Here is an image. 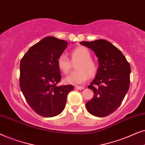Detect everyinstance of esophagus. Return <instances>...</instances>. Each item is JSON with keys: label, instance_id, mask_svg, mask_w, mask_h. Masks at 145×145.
<instances>
[{"label": "esophagus", "instance_id": "1", "mask_svg": "<svg viewBox=\"0 0 145 145\" xmlns=\"http://www.w3.org/2000/svg\"><path fill=\"white\" fill-rule=\"evenodd\" d=\"M75 88H76V89H79V90H82L84 89V88L83 86H76L75 87Z\"/></svg>", "mask_w": 145, "mask_h": 145}]
</instances>
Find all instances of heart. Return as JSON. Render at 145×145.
<instances>
[{
    "instance_id": "heart-1",
    "label": "heart",
    "mask_w": 145,
    "mask_h": 145,
    "mask_svg": "<svg viewBox=\"0 0 145 145\" xmlns=\"http://www.w3.org/2000/svg\"><path fill=\"white\" fill-rule=\"evenodd\" d=\"M71 60L66 55L61 54L57 59L59 69L63 74H67L72 68L73 63L76 64V70L71 73L65 79L69 84H82L89 78L95 76L97 72V64L91 59L90 50L85 46H80L73 50L70 53Z\"/></svg>"
}]
</instances>
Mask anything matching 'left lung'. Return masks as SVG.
Here are the masks:
<instances>
[{
    "label": "left lung",
    "mask_w": 145,
    "mask_h": 145,
    "mask_svg": "<svg viewBox=\"0 0 145 145\" xmlns=\"http://www.w3.org/2000/svg\"><path fill=\"white\" fill-rule=\"evenodd\" d=\"M80 43L95 52L99 65L95 79L88 86L94 96L87 102L86 108L94 116H108L120 106L128 91L130 64L120 50L107 40Z\"/></svg>",
    "instance_id": "8db88e82"
}]
</instances>
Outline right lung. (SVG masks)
<instances>
[{"instance_id":"right-lung-1","label":"right lung","mask_w":145,"mask_h":145,"mask_svg":"<svg viewBox=\"0 0 145 145\" xmlns=\"http://www.w3.org/2000/svg\"><path fill=\"white\" fill-rule=\"evenodd\" d=\"M67 42L46 37L34 44L20 61V82L26 101L40 116L52 117L63 111L71 85L57 86L61 76L57 59Z\"/></svg>"}]
</instances>
